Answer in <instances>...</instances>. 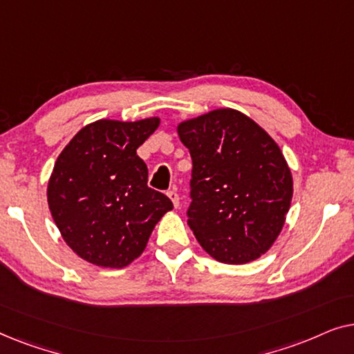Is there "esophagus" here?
Instances as JSON below:
<instances>
[{
  "instance_id": "esophagus-1",
  "label": "esophagus",
  "mask_w": 354,
  "mask_h": 354,
  "mask_svg": "<svg viewBox=\"0 0 354 354\" xmlns=\"http://www.w3.org/2000/svg\"><path fill=\"white\" fill-rule=\"evenodd\" d=\"M167 196L171 198V201L174 203V206L178 207V193L176 190H169L167 192Z\"/></svg>"
}]
</instances>
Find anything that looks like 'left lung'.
Segmentation results:
<instances>
[{
  "label": "left lung",
  "mask_w": 354,
  "mask_h": 354,
  "mask_svg": "<svg viewBox=\"0 0 354 354\" xmlns=\"http://www.w3.org/2000/svg\"><path fill=\"white\" fill-rule=\"evenodd\" d=\"M190 149L188 225L212 258L245 264L264 254L282 230L293 195L277 143L235 109H216L178 125Z\"/></svg>",
  "instance_id": "1"
}]
</instances>
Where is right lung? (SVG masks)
Listing matches in <instances>:
<instances>
[{
    "label": "right lung",
    "instance_id": "obj_1",
    "mask_svg": "<svg viewBox=\"0 0 354 354\" xmlns=\"http://www.w3.org/2000/svg\"><path fill=\"white\" fill-rule=\"evenodd\" d=\"M159 119L96 120L62 149L48 183V205L62 239L101 268H125L147 248L172 201L148 187L137 148Z\"/></svg>",
    "mask_w": 354,
    "mask_h": 354
}]
</instances>
